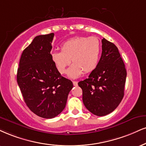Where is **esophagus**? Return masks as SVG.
Here are the masks:
<instances>
[{
	"mask_svg": "<svg viewBox=\"0 0 146 146\" xmlns=\"http://www.w3.org/2000/svg\"><path fill=\"white\" fill-rule=\"evenodd\" d=\"M73 84H74V86H77L78 85V82H77L76 81H73Z\"/></svg>",
	"mask_w": 146,
	"mask_h": 146,
	"instance_id": "34e87169",
	"label": "esophagus"
}]
</instances>
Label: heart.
Wrapping results in <instances>:
<instances>
[{
    "label": "heart",
    "instance_id": "b5f03b06",
    "mask_svg": "<svg viewBox=\"0 0 146 146\" xmlns=\"http://www.w3.org/2000/svg\"><path fill=\"white\" fill-rule=\"evenodd\" d=\"M102 43L96 36H76L64 42L61 46V51L51 53L52 62L59 73L64 74L72 62L68 76L71 78L80 77L84 72L89 73L98 66Z\"/></svg>",
    "mask_w": 146,
    "mask_h": 146
}]
</instances>
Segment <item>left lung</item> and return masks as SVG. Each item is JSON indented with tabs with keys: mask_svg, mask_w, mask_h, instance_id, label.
Returning a JSON list of instances; mask_svg holds the SVG:
<instances>
[{
	"mask_svg": "<svg viewBox=\"0 0 146 146\" xmlns=\"http://www.w3.org/2000/svg\"><path fill=\"white\" fill-rule=\"evenodd\" d=\"M98 66L89 78L80 81L82 101L93 114L103 116L118 107L124 96L127 71L118 48L105 38Z\"/></svg>",
	"mask_w": 146,
	"mask_h": 146,
	"instance_id": "obj_1",
	"label": "left lung"
}]
</instances>
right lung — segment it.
Wrapping results in <instances>:
<instances>
[{
    "instance_id": "right-lung-1",
    "label": "right lung",
    "mask_w": 146,
    "mask_h": 146,
    "mask_svg": "<svg viewBox=\"0 0 146 146\" xmlns=\"http://www.w3.org/2000/svg\"><path fill=\"white\" fill-rule=\"evenodd\" d=\"M54 34L36 36L23 50L17 81L27 106L44 118H53L64 110L72 82L63 77L51 59Z\"/></svg>"
}]
</instances>
